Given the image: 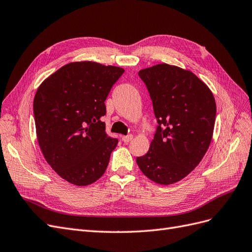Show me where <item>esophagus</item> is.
<instances>
[{"instance_id": "34e87169", "label": "esophagus", "mask_w": 252, "mask_h": 252, "mask_svg": "<svg viewBox=\"0 0 252 252\" xmlns=\"http://www.w3.org/2000/svg\"><path fill=\"white\" fill-rule=\"evenodd\" d=\"M132 138H133V135L132 134H128V135H123L122 136V141H123L124 143H129L130 142L131 140H132Z\"/></svg>"}]
</instances>
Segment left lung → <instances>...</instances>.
Listing matches in <instances>:
<instances>
[{"label": "left lung", "instance_id": "8db88e82", "mask_svg": "<svg viewBox=\"0 0 252 252\" xmlns=\"http://www.w3.org/2000/svg\"><path fill=\"white\" fill-rule=\"evenodd\" d=\"M158 120L148 152L136 164L157 184L171 185L200 164L215 128L217 105L206 84L187 69L158 64L139 71Z\"/></svg>", "mask_w": 252, "mask_h": 252}]
</instances>
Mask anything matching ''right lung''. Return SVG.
Returning a JSON list of instances; mask_svg holds the SVG:
<instances>
[{"mask_svg": "<svg viewBox=\"0 0 252 252\" xmlns=\"http://www.w3.org/2000/svg\"><path fill=\"white\" fill-rule=\"evenodd\" d=\"M124 69L91 61L64 65L45 79L33 100L42 154L61 178L75 186L100 179L118 145L105 131V101Z\"/></svg>", "mask_w": 252, "mask_h": 252, "instance_id": "obj_1", "label": "right lung"}]
</instances>
